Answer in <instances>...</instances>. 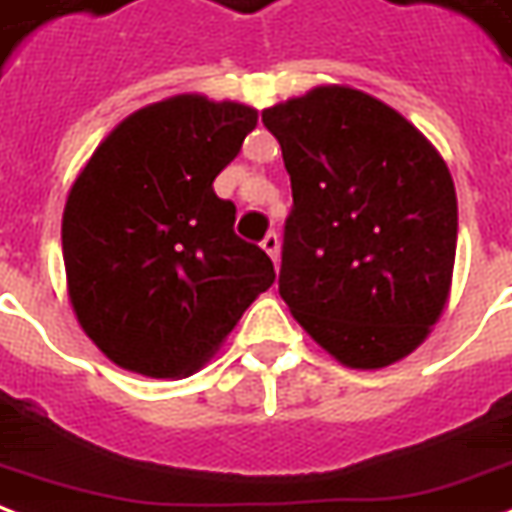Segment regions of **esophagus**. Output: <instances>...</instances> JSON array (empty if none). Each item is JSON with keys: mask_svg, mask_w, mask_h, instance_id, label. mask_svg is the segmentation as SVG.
I'll use <instances>...</instances> for the list:
<instances>
[{"mask_svg": "<svg viewBox=\"0 0 512 512\" xmlns=\"http://www.w3.org/2000/svg\"><path fill=\"white\" fill-rule=\"evenodd\" d=\"M260 246H263L268 255H271V260H274V263L279 260V236H276V233H268V236L263 238V244H260Z\"/></svg>", "mask_w": 512, "mask_h": 512, "instance_id": "esophagus-1", "label": "esophagus"}]
</instances>
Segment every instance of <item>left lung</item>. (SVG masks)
Instances as JSON below:
<instances>
[{
    "label": "left lung",
    "instance_id": "obj_1",
    "mask_svg": "<svg viewBox=\"0 0 512 512\" xmlns=\"http://www.w3.org/2000/svg\"><path fill=\"white\" fill-rule=\"evenodd\" d=\"M263 124L293 187L279 295L344 366L401 361L450 293L458 206L448 165L401 113L350 86L279 102Z\"/></svg>",
    "mask_w": 512,
    "mask_h": 512
}]
</instances>
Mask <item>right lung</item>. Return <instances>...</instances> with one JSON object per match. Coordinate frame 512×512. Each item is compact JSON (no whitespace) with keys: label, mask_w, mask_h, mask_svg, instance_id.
<instances>
[{"label":"right lung","mask_w":512,"mask_h":512,"mask_svg":"<svg viewBox=\"0 0 512 512\" xmlns=\"http://www.w3.org/2000/svg\"><path fill=\"white\" fill-rule=\"evenodd\" d=\"M257 127L241 102L179 94L102 140L62 217L67 293L86 336L121 369L192 374L257 295L274 263L236 236L214 179Z\"/></svg>","instance_id":"right-lung-1"}]
</instances>
